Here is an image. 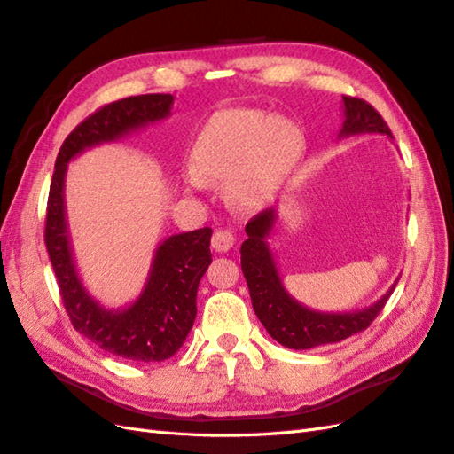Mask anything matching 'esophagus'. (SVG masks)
I'll return each mask as SVG.
<instances>
[{"label": "esophagus", "mask_w": 454, "mask_h": 454, "mask_svg": "<svg viewBox=\"0 0 454 454\" xmlns=\"http://www.w3.org/2000/svg\"><path fill=\"white\" fill-rule=\"evenodd\" d=\"M234 234L228 230H216L213 234V249L218 253H228L234 247Z\"/></svg>", "instance_id": "34e87169"}]
</instances>
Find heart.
Wrapping results in <instances>:
<instances>
[{
    "label": "heart",
    "instance_id": "b5f03b06",
    "mask_svg": "<svg viewBox=\"0 0 454 454\" xmlns=\"http://www.w3.org/2000/svg\"><path fill=\"white\" fill-rule=\"evenodd\" d=\"M301 145L298 125L280 115L255 108L216 112L192 146L184 184L205 192L208 182H224L226 203L238 213H255L278 192Z\"/></svg>",
    "mask_w": 454,
    "mask_h": 454
}]
</instances>
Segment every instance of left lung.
I'll return each instance as SVG.
<instances>
[{"mask_svg": "<svg viewBox=\"0 0 454 454\" xmlns=\"http://www.w3.org/2000/svg\"><path fill=\"white\" fill-rule=\"evenodd\" d=\"M344 121L339 139L352 135H387L393 139L381 115L370 104L342 97ZM278 213L275 207L262 210L247 223V239L241 244V270L249 288L253 311L265 326L267 333L278 344L292 350H309L315 346L340 342L348 336L370 326L377 313L385 308L387 300L396 286L398 278L391 284L381 298L372 305L354 311H317L300 303L284 286L280 270L269 238L275 230Z\"/></svg>", "mask_w": 454, "mask_h": 454, "instance_id": "8db88e82", "label": "left lung"}]
</instances>
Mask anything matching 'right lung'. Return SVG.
<instances>
[{
	"mask_svg": "<svg viewBox=\"0 0 454 454\" xmlns=\"http://www.w3.org/2000/svg\"><path fill=\"white\" fill-rule=\"evenodd\" d=\"M172 106V94H141L94 112L63 141L50 185L46 247L69 319L84 339L129 362H164L185 342L197 315L199 282L213 262L208 249L213 230L162 239L139 296L123 308H108L84 286L73 255L66 210L67 166L84 151L166 120Z\"/></svg>",
	"mask_w": 454,
	"mask_h": 454,
	"instance_id": "1",
	"label": "right lung"
}]
</instances>
